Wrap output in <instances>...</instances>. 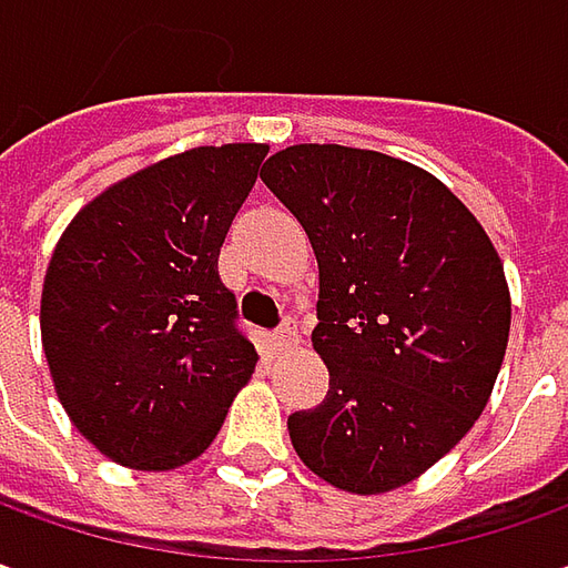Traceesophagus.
Returning <instances> with one entry per match:
<instances>
[{
  "label": "esophagus",
  "instance_id": "obj_1",
  "mask_svg": "<svg viewBox=\"0 0 568 568\" xmlns=\"http://www.w3.org/2000/svg\"><path fill=\"white\" fill-rule=\"evenodd\" d=\"M295 343H298V326H295L292 317H285L280 323V329L273 333V345H276V352H285V348H292Z\"/></svg>",
  "mask_w": 568,
  "mask_h": 568
}]
</instances>
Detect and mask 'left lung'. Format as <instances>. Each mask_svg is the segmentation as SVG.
<instances>
[{
  "instance_id": "obj_1",
  "label": "left lung",
  "mask_w": 568,
  "mask_h": 568,
  "mask_svg": "<svg viewBox=\"0 0 568 568\" xmlns=\"http://www.w3.org/2000/svg\"><path fill=\"white\" fill-rule=\"evenodd\" d=\"M264 185L321 266L317 408L288 415L302 462L348 494H386L471 430L509 343V285L487 232L430 172L386 153L295 144Z\"/></svg>"
}]
</instances>
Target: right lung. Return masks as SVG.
Returning a JSON list of instances; mask_svg holds the SVG:
<instances>
[{
    "label": "right lung",
    "instance_id": "right-lung-1",
    "mask_svg": "<svg viewBox=\"0 0 568 568\" xmlns=\"http://www.w3.org/2000/svg\"><path fill=\"white\" fill-rule=\"evenodd\" d=\"M264 144L194 148L93 197L52 251L40 333L71 424L141 471L197 459L257 352L220 280V247Z\"/></svg>",
    "mask_w": 568,
    "mask_h": 568
}]
</instances>
